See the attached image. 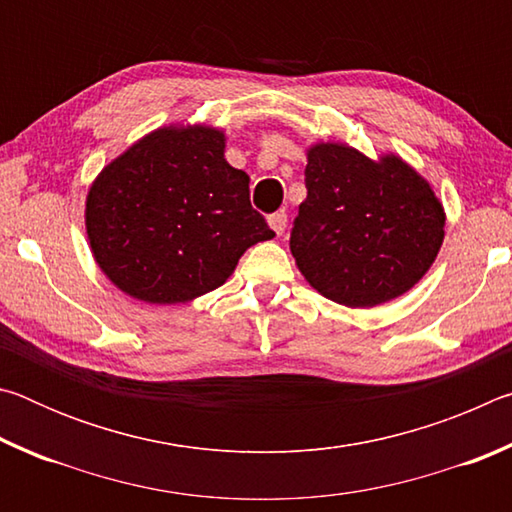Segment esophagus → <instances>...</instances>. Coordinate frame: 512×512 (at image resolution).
I'll return each instance as SVG.
<instances>
[{"mask_svg":"<svg viewBox=\"0 0 512 512\" xmlns=\"http://www.w3.org/2000/svg\"><path fill=\"white\" fill-rule=\"evenodd\" d=\"M268 225H271V230L275 232V235H282L284 228H287V214L284 212H275L268 216Z\"/></svg>","mask_w":512,"mask_h":512,"instance_id":"esophagus-1","label":"esophagus"}]
</instances>
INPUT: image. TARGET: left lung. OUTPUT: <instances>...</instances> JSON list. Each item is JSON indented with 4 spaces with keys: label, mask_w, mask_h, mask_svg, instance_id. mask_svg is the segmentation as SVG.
Returning a JSON list of instances; mask_svg holds the SVG:
<instances>
[{
    "label": "left lung",
    "mask_w": 512,
    "mask_h": 512,
    "mask_svg": "<svg viewBox=\"0 0 512 512\" xmlns=\"http://www.w3.org/2000/svg\"><path fill=\"white\" fill-rule=\"evenodd\" d=\"M291 253L320 296L368 309L418 284L445 239V207L409 162L343 142L307 149Z\"/></svg>",
    "instance_id": "obj_1"
}]
</instances>
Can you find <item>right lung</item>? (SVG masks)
I'll return each instance as SVG.
<instances>
[{
	"instance_id": "add662e5",
	"label": "right lung",
	"mask_w": 512,
	"mask_h": 512,
	"mask_svg": "<svg viewBox=\"0 0 512 512\" xmlns=\"http://www.w3.org/2000/svg\"><path fill=\"white\" fill-rule=\"evenodd\" d=\"M248 183L225 160L223 128H155L92 180L85 232L94 262L119 291L149 305L219 289L250 246L275 237L250 205Z\"/></svg>"
}]
</instances>
